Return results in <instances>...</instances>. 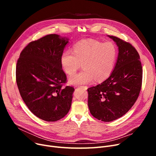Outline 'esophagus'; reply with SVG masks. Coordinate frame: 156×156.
<instances>
[{
    "instance_id": "1",
    "label": "esophagus",
    "mask_w": 156,
    "mask_h": 156,
    "mask_svg": "<svg viewBox=\"0 0 156 156\" xmlns=\"http://www.w3.org/2000/svg\"><path fill=\"white\" fill-rule=\"evenodd\" d=\"M80 88H87V87H85V86H81V87H80Z\"/></svg>"
}]
</instances>
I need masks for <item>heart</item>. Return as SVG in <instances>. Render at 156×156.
<instances>
[{
  "label": "heart",
  "instance_id": "heart-1",
  "mask_svg": "<svg viewBox=\"0 0 156 156\" xmlns=\"http://www.w3.org/2000/svg\"><path fill=\"white\" fill-rule=\"evenodd\" d=\"M117 54V48L112 42L83 40L75 45L73 52H64L61 62L69 76L74 75L82 64L83 70L68 80L70 85H80L107 78L114 68Z\"/></svg>",
  "mask_w": 156,
  "mask_h": 156
}]
</instances>
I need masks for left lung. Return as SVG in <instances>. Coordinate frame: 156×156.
I'll return each instance as SVG.
<instances>
[{
  "instance_id": "obj_1",
  "label": "left lung",
  "mask_w": 156,
  "mask_h": 156,
  "mask_svg": "<svg viewBox=\"0 0 156 156\" xmlns=\"http://www.w3.org/2000/svg\"><path fill=\"white\" fill-rule=\"evenodd\" d=\"M118 47V57L110 76L101 84L88 88V105L92 115L110 122L132 108L140 94L142 67L135 48L116 37L108 36Z\"/></svg>"
}]
</instances>
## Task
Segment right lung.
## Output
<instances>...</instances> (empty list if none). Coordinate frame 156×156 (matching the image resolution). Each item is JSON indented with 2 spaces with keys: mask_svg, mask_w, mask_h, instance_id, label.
Segmentation results:
<instances>
[{
  "mask_svg": "<svg viewBox=\"0 0 156 156\" xmlns=\"http://www.w3.org/2000/svg\"><path fill=\"white\" fill-rule=\"evenodd\" d=\"M69 38L47 35L29 43L16 64V83L30 111L41 119L55 121L69 112L75 88L62 69L61 55Z\"/></svg>",
  "mask_w": 156,
  "mask_h": 156,
  "instance_id": "obj_1",
  "label": "right lung"
}]
</instances>
